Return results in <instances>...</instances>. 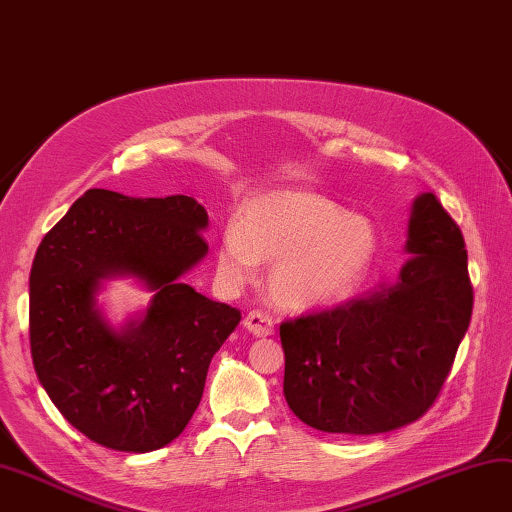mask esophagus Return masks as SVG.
Segmentation results:
<instances>
[{
	"instance_id": "esophagus-1",
	"label": "esophagus",
	"mask_w": 512,
	"mask_h": 512,
	"mask_svg": "<svg viewBox=\"0 0 512 512\" xmlns=\"http://www.w3.org/2000/svg\"><path fill=\"white\" fill-rule=\"evenodd\" d=\"M243 325H245V330H247L249 334H254V336H269V334L274 332L272 318H269V316L263 314V312H249V314L245 316Z\"/></svg>"
}]
</instances>
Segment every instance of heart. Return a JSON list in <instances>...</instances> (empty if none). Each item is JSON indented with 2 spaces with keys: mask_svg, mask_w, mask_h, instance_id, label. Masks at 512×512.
<instances>
[{
  "mask_svg": "<svg viewBox=\"0 0 512 512\" xmlns=\"http://www.w3.org/2000/svg\"><path fill=\"white\" fill-rule=\"evenodd\" d=\"M376 247L365 216L312 189H276L240 207L238 223L220 234L216 265L227 285L240 287L254 281L260 263H274L269 298L289 312H312L345 301L363 283Z\"/></svg>",
  "mask_w": 512,
  "mask_h": 512,
  "instance_id": "b5f03b06",
  "label": "heart"
}]
</instances>
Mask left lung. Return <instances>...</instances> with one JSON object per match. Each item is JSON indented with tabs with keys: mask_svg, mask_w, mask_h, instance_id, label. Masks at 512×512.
<instances>
[{
	"mask_svg": "<svg viewBox=\"0 0 512 512\" xmlns=\"http://www.w3.org/2000/svg\"><path fill=\"white\" fill-rule=\"evenodd\" d=\"M403 249L394 281L281 325L283 394L307 426L379 435L435 403L472 314L464 236L435 194L414 198Z\"/></svg>",
	"mask_w": 512,
	"mask_h": 512,
	"instance_id": "obj_1",
	"label": "left lung"
}]
</instances>
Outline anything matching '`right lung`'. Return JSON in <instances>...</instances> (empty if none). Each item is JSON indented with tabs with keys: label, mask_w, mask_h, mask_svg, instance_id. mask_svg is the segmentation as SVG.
I'll return each instance as SVG.
<instances>
[{
	"label": "right lung",
	"mask_w": 512,
	"mask_h": 512,
	"mask_svg": "<svg viewBox=\"0 0 512 512\" xmlns=\"http://www.w3.org/2000/svg\"><path fill=\"white\" fill-rule=\"evenodd\" d=\"M209 216L189 196L89 189L44 236L31 267V354L42 388L104 448L151 452L187 428L236 307L182 283L207 256ZM115 277L152 292L122 326L97 296Z\"/></svg>",
	"instance_id": "right-lung-1"
}]
</instances>
